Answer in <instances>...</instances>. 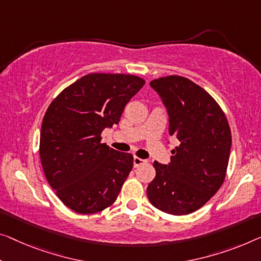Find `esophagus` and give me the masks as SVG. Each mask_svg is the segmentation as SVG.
Segmentation results:
<instances>
[{
    "mask_svg": "<svg viewBox=\"0 0 261 261\" xmlns=\"http://www.w3.org/2000/svg\"><path fill=\"white\" fill-rule=\"evenodd\" d=\"M145 163H146L145 159L139 158V157H137V155H135V157H134V165H135V168H137V166L142 165V164H145Z\"/></svg>",
    "mask_w": 261,
    "mask_h": 261,
    "instance_id": "34e87169",
    "label": "esophagus"
}]
</instances>
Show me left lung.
Listing matches in <instances>:
<instances>
[{"label": "left lung", "mask_w": 261, "mask_h": 261, "mask_svg": "<svg viewBox=\"0 0 261 261\" xmlns=\"http://www.w3.org/2000/svg\"><path fill=\"white\" fill-rule=\"evenodd\" d=\"M169 114V132L179 146L169 165L154 162V179L146 189L155 208L184 216L204 206L223 185L230 159L231 129L215 98L185 77L150 82Z\"/></svg>", "instance_id": "left-lung-1"}]
</instances>
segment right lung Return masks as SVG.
Returning a JSON list of instances; mask_svg holds the SVG:
<instances>
[{
    "label": "right lung",
    "mask_w": 261,
    "mask_h": 261,
    "mask_svg": "<svg viewBox=\"0 0 261 261\" xmlns=\"http://www.w3.org/2000/svg\"><path fill=\"white\" fill-rule=\"evenodd\" d=\"M144 84L134 75L89 73L50 103L41 127L40 158L46 180L72 211L91 215L117 199L134 155L100 143V134L118 124Z\"/></svg>",
    "instance_id": "right-lung-1"
}]
</instances>
